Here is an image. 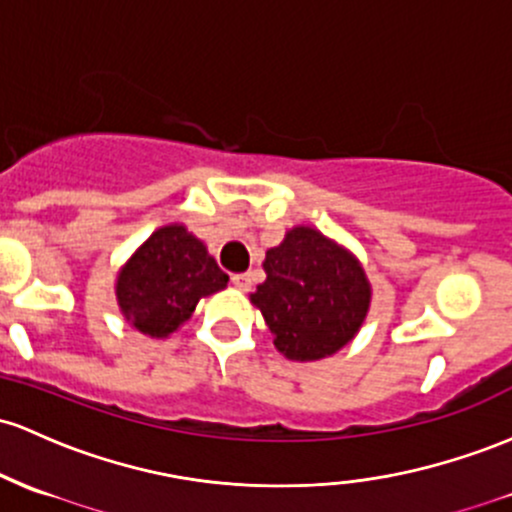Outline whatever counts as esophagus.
I'll return each mask as SVG.
<instances>
[{"mask_svg": "<svg viewBox=\"0 0 512 512\" xmlns=\"http://www.w3.org/2000/svg\"><path fill=\"white\" fill-rule=\"evenodd\" d=\"M230 282H233V286L238 291H250L252 277H250V274H233V277H230Z\"/></svg>", "mask_w": 512, "mask_h": 512, "instance_id": "34e87169", "label": "esophagus"}]
</instances>
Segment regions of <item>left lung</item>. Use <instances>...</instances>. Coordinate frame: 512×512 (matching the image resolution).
<instances>
[{
  "instance_id": "left-lung-1",
  "label": "left lung",
  "mask_w": 512,
  "mask_h": 512,
  "mask_svg": "<svg viewBox=\"0 0 512 512\" xmlns=\"http://www.w3.org/2000/svg\"><path fill=\"white\" fill-rule=\"evenodd\" d=\"M267 279L250 294L274 347L291 362H318L350 345L367 320L372 284L357 255L311 226L269 247Z\"/></svg>"
}]
</instances>
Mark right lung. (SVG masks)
Here are the masks:
<instances>
[{"label":"right lung","mask_w":512,"mask_h":512,"mask_svg":"<svg viewBox=\"0 0 512 512\" xmlns=\"http://www.w3.org/2000/svg\"><path fill=\"white\" fill-rule=\"evenodd\" d=\"M226 286L228 274L218 269L204 240L184 223H167L119 269L116 301L133 330L162 340L192 318L196 303Z\"/></svg>","instance_id":"add662e5"}]
</instances>
